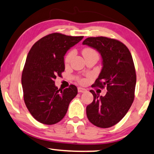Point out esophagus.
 <instances>
[{
    "mask_svg": "<svg viewBox=\"0 0 154 154\" xmlns=\"http://www.w3.org/2000/svg\"><path fill=\"white\" fill-rule=\"evenodd\" d=\"M77 90H78V92H85V91H86V90H85V88H80V87H79V88H77Z\"/></svg>",
    "mask_w": 154,
    "mask_h": 154,
    "instance_id": "34e87169",
    "label": "esophagus"
}]
</instances>
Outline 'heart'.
<instances>
[{
  "label": "heart",
  "instance_id": "1",
  "mask_svg": "<svg viewBox=\"0 0 154 154\" xmlns=\"http://www.w3.org/2000/svg\"><path fill=\"white\" fill-rule=\"evenodd\" d=\"M90 53H95V51H94V50H92V49H90V48H86V49H85L82 51L83 56L85 54H90ZM73 56H74V51H69V52L67 54H66V56L65 57V59H64V62H65V63H69L72 57H73ZM79 82H84V80H79Z\"/></svg>",
  "mask_w": 154,
  "mask_h": 154
}]
</instances>
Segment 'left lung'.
<instances>
[{"instance_id":"8db88e82","label":"left lung","mask_w":154,"mask_h":154,"mask_svg":"<svg viewBox=\"0 0 154 154\" xmlns=\"http://www.w3.org/2000/svg\"><path fill=\"white\" fill-rule=\"evenodd\" d=\"M82 44L100 54L103 67L92 86L106 87L107 91L100 96L90 90L94 99L86 107L87 116L95 126L112 127L126 115L134 100L136 75L132 56L125 44L113 38L89 37Z\"/></svg>"}]
</instances>
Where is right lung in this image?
I'll list each match as a JSON object with an SVG mask.
<instances>
[{"label":"right lung","instance_id":"1","mask_svg":"<svg viewBox=\"0 0 154 154\" xmlns=\"http://www.w3.org/2000/svg\"><path fill=\"white\" fill-rule=\"evenodd\" d=\"M82 38L53 33L36 42L28 54L21 77L24 102L40 123L53 125L60 121L77 95L75 85L61 90L54 79L64 71L66 51Z\"/></svg>","mask_w":154,"mask_h":154}]
</instances>
